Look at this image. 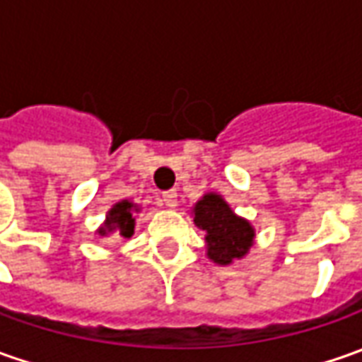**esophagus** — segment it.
I'll return each mask as SVG.
<instances>
[{
	"label": "esophagus",
	"instance_id": "1",
	"mask_svg": "<svg viewBox=\"0 0 362 362\" xmlns=\"http://www.w3.org/2000/svg\"><path fill=\"white\" fill-rule=\"evenodd\" d=\"M162 202L168 206V208H174V206L178 204V192H176V190H166V192H162Z\"/></svg>",
	"mask_w": 362,
	"mask_h": 362
}]
</instances>
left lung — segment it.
<instances>
[{
	"label": "left lung",
	"mask_w": 362,
	"mask_h": 362,
	"mask_svg": "<svg viewBox=\"0 0 362 362\" xmlns=\"http://www.w3.org/2000/svg\"><path fill=\"white\" fill-rule=\"evenodd\" d=\"M194 224L206 230L208 256L218 264H230L252 246V226L248 220L236 216L218 194H206L194 206Z\"/></svg>",
	"instance_id": "1"
}]
</instances>
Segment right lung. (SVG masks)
<instances>
[{
	"label": "right lung",
	"instance_id": "add662e5",
	"mask_svg": "<svg viewBox=\"0 0 362 362\" xmlns=\"http://www.w3.org/2000/svg\"><path fill=\"white\" fill-rule=\"evenodd\" d=\"M134 210H136V206L128 202V200L118 202V204L107 212L106 226L100 228V234L106 236L107 232H114L118 236L130 238L132 234H134V216H132Z\"/></svg>",
	"mask_w": 362,
	"mask_h": 362
}]
</instances>
